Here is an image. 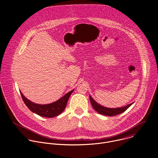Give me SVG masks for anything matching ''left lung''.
<instances>
[{"instance_id": "8db88e82", "label": "left lung", "mask_w": 158, "mask_h": 158, "mask_svg": "<svg viewBox=\"0 0 158 158\" xmlns=\"http://www.w3.org/2000/svg\"><path fill=\"white\" fill-rule=\"evenodd\" d=\"M89 99L94 109H95L96 111H97L99 114H101L104 116H114L119 114L121 113H123V112H124L133 104L132 102L121 107L109 108L98 104L93 99V98L91 96H89Z\"/></svg>"}]
</instances>
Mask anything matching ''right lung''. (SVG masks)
I'll return each mask as SVG.
<instances>
[{
  "label": "right lung",
  "mask_w": 158,
  "mask_h": 158,
  "mask_svg": "<svg viewBox=\"0 0 158 158\" xmlns=\"http://www.w3.org/2000/svg\"><path fill=\"white\" fill-rule=\"evenodd\" d=\"M73 91L74 89L66 93L59 100L48 104H39L34 103L27 99L20 91V93L25 104L34 113L42 117L54 118L59 116L64 110L67 101Z\"/></svg>",
  "instance_id": "obj_1"
}]
</instances>
